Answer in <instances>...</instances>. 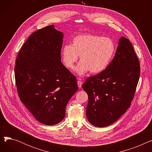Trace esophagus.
<instances>
[{
    "instance_id": "esophagus-1",
    "label": "esophagus",
    "mask_w": 152,
    "mask_h": 152,
    "mask_svg": "<svg viewBox=\"0 0 152 152\" xmlns=\"http://www.w3.org/2000/svg\"><path fill=\"white\" fill-rule=\"evenodd\" d=\"M77 86H78V87H79V88H81V87H82L83 82H82V81H77Z\"/></svg>"
}]
</instances>
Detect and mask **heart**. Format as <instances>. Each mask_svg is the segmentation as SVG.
<instances>
[{
    "instance_id": "obj_1",
    "label": "heart",
    "mask_w": 152,
    "mask_h": 152,
    "mask_svg": "<svg viewBox=\"0 0 152 152\" xmlns=\"http://www.w3.org/2000/svg\"><path fill=\"white\" fill-rule=\"evenodd\" d=\"M116 45L112 39L93 34H82L73 37L72 45H64L61 50L62 60L69 70H73L78 60L77 73L84 75L90 71L97 74L105 70L112 60Z\"/></svg>"
}]
</instances>
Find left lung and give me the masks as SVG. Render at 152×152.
<instances>
[{"mask_svg": "<svg viewBox=\"0 0 152 152\" xmlns=\"http://www.w3.org/2000/svg\"><path fill=\"white\" fill-rule=\"evenodd\" d=\"M140 73V63L133 46L129 39L122 37L108 68L87 77L83 85L88 95V121L102 127L116 121L131 106Z\"/></svg>", "mask_w": 152, "mask_h": 152, "instance_id": "left-lung-1", "label": "left lung"}]
</instances>
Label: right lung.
Here are the masks:
<instances>
[{"mask_svg":"<svg viewBox=\"0 0 152 152\" xmlns=\"http://www.w3.org/2000/svg\"><path fill=\"white\" fill-rule=\"evenodd\" d=\"M63 37L53 25L35 31L22 46L15 63L20 99L46 125L63 120L67 103L78 89L76 77L60 61Z\"/></svg>","mask_w":152,"mask_h":152,"instance_id":"1","label":"right lung"}]
</instances>
